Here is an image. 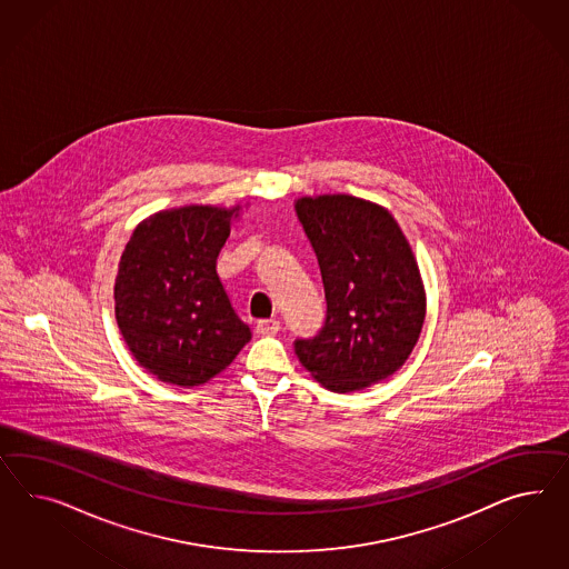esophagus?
<instances>
[{"instance_id": "34e87169", "label": "esophagus", "mask_w": 569, "mask_h": 569, "mask_svg": "<svg viewBox=\"0 0 569 569\" xmlns=\"http://www.w3.org/2000/svg\"><path fill=\"white\" fill-rule=\"evenodd\" d=\"M254 331L259 333V336H264V338H271V336H277V331H279V321L276 319H261L257 327H254Z\"/></svg>"}]
</instances>
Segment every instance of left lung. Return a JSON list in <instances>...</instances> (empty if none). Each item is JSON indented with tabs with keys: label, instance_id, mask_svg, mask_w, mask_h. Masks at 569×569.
Here are the masks:
<instances>
[{
	"label": "left lung",
	"instance_id": "left-lung-1",
	"mask_svg": "<svg viewBox=\"0 0 569 569\" xmlns=\"http://www.w3.org/2000/svg\"><path fill=\"white\" fill-rule=\"evenodd\" d=\"M296 213L327 300L319 333L293 341L298 360L338 393L387 379L408 360L425 323L422 281L398 221L348 194L300 199Z\"/></svg>",
	"mask_w": 569,
	"mask_h": 569
}]
</instances>
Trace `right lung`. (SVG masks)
Returning a JSON list of instances; mask_svg holds the SVG:
<instances>
[{
  "label": "right lung",
  "mask_w": 569,
  "mask_h": 569,
  "mask_svg": "<svg viewBox=\"0 0 569 569\" xmlns=\"http://www.w3.org/2000/svg\"><path fill=\"white\" fill-rule=\"evenodd\" d=\"M236 209L182 207L132 233L116 277V319L140 367L163 383H207L252 338L217 276Z\"/></svg>",
  "instance_id": "obj_1"
}]
</instances>
